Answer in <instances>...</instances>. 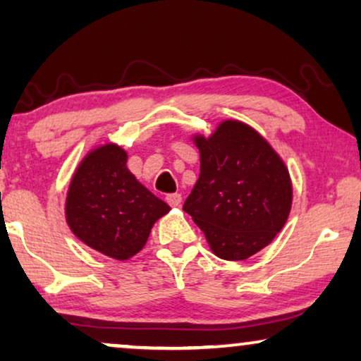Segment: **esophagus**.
Instances as JSON below:
<instances>
[{
    "mask_svg": "<svg viewBox=\"0 0 361 361\" xmlns=\"http://www.w3.org/2000/svg\"><path fill=\"white\" fill-rule=\"evenodd\" d=\"M166 202L171 207H180L182 197H180V194H169V195H166Z\"/></svg>",
    "mask_w": 361,
    "mask_h": 361,
    "instance_id": "34e87169",
    "label": "esophagus"
}]
</instances>
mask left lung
Masks as SVG:
<instances>
[{
    "label": "left lung",
    "mask_w": 361,
    "mask_h": 361,
    "mask_svg": "<svg viewBox=\"0 0 361 361\" xmlns=\"http://www.w3.org/2000/svg\"><path fill=\"white\" fill-rule=\"evenodd\" d=\"M200 152L199 180L184 212L204 231L212 253L248 259L288 221L293 180L283 157L255 128L224 120L209 136L192 135Z\"/></svg>",
    "instance_id": "1"
}]
</instances>
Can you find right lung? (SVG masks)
<instances>
[{"instance_id":"obj_1","label":"right lung","mask_w":361,"mask_h":361,"mask_svg":"<svg viewBox=\"0 0 361 361\" xmlns=\"http://www.w3.org/2000/svg\"><path fill=\"white\" fill-rule=\"evenodd\" d=\"M116 142L95 146L78 162L66 195V221L92 250L126 261L140 253L151 228L171 207L147 190L126 166Z\"/></svg>"}]
</instances>
